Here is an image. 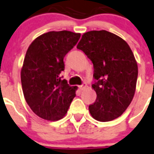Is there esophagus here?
<instances>
[{
	"label": "esophagus",
	"instance_id": "34e87169",
	"mask_svg": "<svg viewBox=\"0 0 154 154\" xmlns=\"http://www.w3.org/2000/svg\"><path fill=\"white\" fill-rule=\"evenodd\" d=\"M86 86H87V85H86V84L85 83H83V84H82V85H81L79 86V89L81 90V91H82V90H84V89H85V88H86Z\"/></svg>",
	"mask_w": 154,
	"mask_h": 154
}]
</instances>
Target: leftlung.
<instances>
[{
    "label": "left lung",
    "mask_w": 154,
    "mask_h": 154,
    "mask_svg": "<svg viewBox=\"0 0 154 154\" xmlns=\"http://www.w3.org/2000/svg\"><path fill=\"white\" fill-rule=\"evenodd\" d=\"M77 48L85 54L94 68L92 87L97 97L88 106L91 116L100 122L119 117L133 100L138 78V65L129 45L102 30L84 34Z\"/></svg>",
    "instance_id": "left-lung-1"
}]
</instances>
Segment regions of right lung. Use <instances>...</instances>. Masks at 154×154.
Returning a JSON list of instances; mask_svg holds the SVG:
<instances>
[{
    "label": "right lung",
    "mask_w": 154,
    "mask_h": 154,
    "mask_svg": "<svg viewBox=\"0 0 154 154\" xmlns=\"http://www.w3.org/2000/svg\"><path fill=\"white\" fill-rule=\"evenodd\" d=\"M81 34L50 32L36 38L27 49L21 69L26 102L33 112L50 121L62 119L76 96V86L62 80L66 54L79 40Z\"/></svg>",
    "instance_id": "right-lung-1"
}]
</instances>
